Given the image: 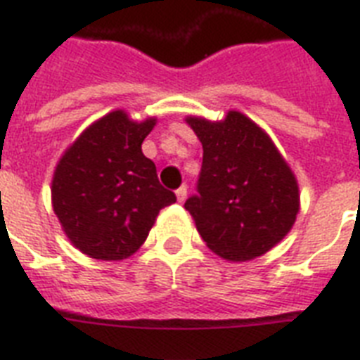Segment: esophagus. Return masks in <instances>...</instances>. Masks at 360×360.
Returning <instances> with one entry per match:
<instances>
[{
  "label": "esophagus",
  "mask_w": 360,
  "mask_h": 360,
  "mask_svg": "<svg viewBox=\"0 0 360 360\" xmlns=\"http://www.w3.org/2000/svg\"><path fill=\"white\" fill-rule=\"evenodd\" d=\"M175 196H177V202H185L186 200V186H179L177 191H175Z\"/></svg>",
  "instance_id": "34e87169"
}]
</instances>
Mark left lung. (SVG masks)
Listing matches in <instances>:
<instances>
[{
	"mask_svg": "<svg viewBox=\"0 0 360 360\" xmlns=\"http://www.w3.org/2000/svg\"><path fill=\"white\" fill-rule=\"evenodd\" d=\"M203 147L198 194L186 200L205 245L228 262L263 256L284 239L301 207L299 185L274 141L250 117L188 115Z\"/></svg>",
	"mask_w": 360,
	"mask_h": 360,
	"instance_id": "left-lung-1",
	"label": "left lung"
}]
</instances>
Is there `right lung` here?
I'll list each match as a JSON object with an SVG mask.
<instances>
[{"label":"right lung","instance_id":"add662e5","mask_svg":"<svg viewBox=\"0 0 360 360\" xmlns=\"http://www.w3.org/2000/svg\"><path fill=\"white\" fill-rule=\"evenodd\" d=\"M157 117L134 121L114 110L91 123L59 158L52 207L72 245L89 257L120 262L149 236L160 209L175 202L141 153Z\"/></svg>","mask_w":360,"mask_h":360}]
</instances>
